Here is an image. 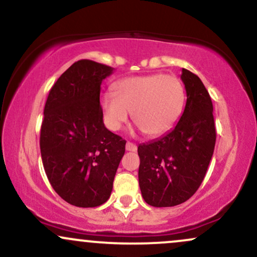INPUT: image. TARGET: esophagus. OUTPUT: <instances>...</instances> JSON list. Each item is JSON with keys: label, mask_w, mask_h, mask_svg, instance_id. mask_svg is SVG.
<instances>
[{"label": "esophagus", "mask_w": 257, "mask_h": 257, "mask_svg": "<svg viewBox=\"0 0 257 257\" xmlns=\"http://www.w3.org/2000/svg\"><path fill=\"white\" fill-rule=\"evenodd\" d=\"M125 150H126V151L135 152L138 150V147H137V145H135V144H133V143H131V141H128V143L125 144Z\"/></svg>", "instance_id": "34e87169"}]
</instances>
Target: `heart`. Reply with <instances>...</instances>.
<instances>
[{"label": "heart", "mask_w": 257, "mask_h": 257, "mask_svg": "<svg viewBox=\"0 0 257 257\" xmlns=\"http://www.w3.org/2000/svg\"><path fill=\"white\" fill-rule=\"evenodd\" d=\"M113 89L101 98L104 120L113 132L128 122L133 112L134 122L146 135L162 137L175 126L184 111L185 88L175 76H134L117 82Z\"/></svg>", "instance_id": "b5f03b06"}]
</instances>
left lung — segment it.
I'll list each match as a JSON object with an SVG mask.
<instances>
[{
	"label": "left lung",
	"mask_w": 257,
	"mask_h": 257,
	"mask_svg": "<svg viewBox=\"0 0 257 257\" xmlns=\"http://www.w3.org/2000/svg\"><path fill=\"white\" fill-rule=\"evenodd\" d=\"M186 106L179 122L156 140L139 145V186L147 204L162 208L196 193L213 157L216 131L213 102L197 75L182 69Z\"/></svg>",
	"instance_id": "left-lung-1"
}]
</instances>
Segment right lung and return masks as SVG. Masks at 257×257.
I'll use <instances>...</instances> for the list:
<instances>
[{"mask_svg":"<svg viewBox=\"0 0 257 257\" xmlns=\"http://www.w3.org/2000/svg\"><path fill=\"white\" fill-rule=\"evenodd\" d=\"M113 67L78 60L52 87L41 126V156L52 187L70 204L99 206L110 198L125 140L102 120L100 85Z\"/></svg>","mask_w":257,"mask_h":257,"instance_id":"add662e5","label":"right lung"}]
</instances>
